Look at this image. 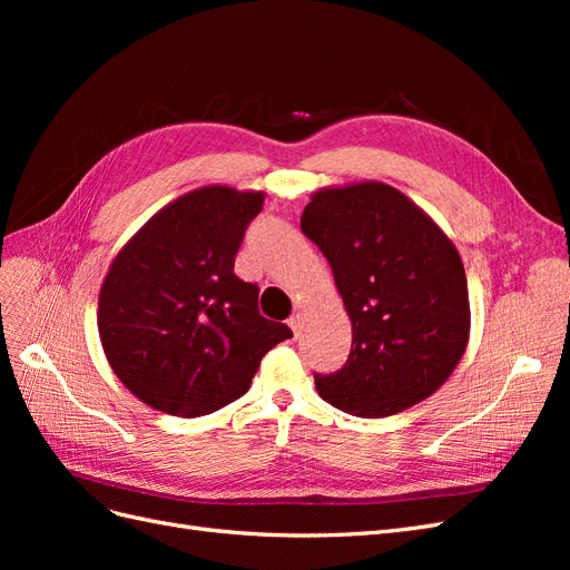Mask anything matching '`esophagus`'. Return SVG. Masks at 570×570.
Returning a JSON list of instances; mask_svg holds the SVG:
<instances>
[{
    "label": "esophagus",
    "mask_w": 570,
    "mask_h": 570,
    "mask_svg": "<svg viewBox=\"0 0 570 570\" xmlns=\"http://www.w3.org/2000/svg\"><path fill=\"white\" fill-rule=\"evenodd\" d=\"M302 323H304V318H302V314H295V316H289V321H287V325H289V331L295 333V337L299 335V331H302Z\"/></svg>",
    "instance_id": "esophagus-1"
}]
</instances>
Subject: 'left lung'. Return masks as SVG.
<instances>
[{"label":"left lung","instance_id":"obj_1","mask_svg":"<svg viewBox=\"0 0 570 570\" xmlns=\"http://www.w3.org/2000/svg\"><path fill=\"white\" fill-rule=\"evenodd\" d=\"M302 233L331 264L352 321L347 364L314 375L318 394L364 419L428 400L471 335L469 283L452 239L416 202L377 180L318 189Z\"/></svg>","mask_w":570,"mask_h":570}]
</instances>
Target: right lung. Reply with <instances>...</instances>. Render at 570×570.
<instances>
[{"label":"right lung","mask_w":570,"mask_h":570,"mask_svg":"<svg viewBox=\"0 0 570 570\" xmlns=\"http://www.w3.org/2000/svg\"><path fill=\"white\" fill-rule=\"evenodd\" d=\"M262 206L264 193L206 185L166 204L116 254L99 289V340L147 406L183 419L218 411L292 337L258 314V287L233 273Z\"/></svg>","instance_id":"obj_1"}]
</instances>
